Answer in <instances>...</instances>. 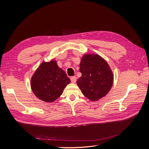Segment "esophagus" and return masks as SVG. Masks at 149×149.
I'll use <instances>...</instances> for the list:
<instances>
[{
    "label": "esophagus",
    "instance_id": "1",
    "mask_svg": "<svg viewBox=\"0 0 149 149\" xmlns=\"http://www.w3.org/2000/svg\"><path fill=\"white\" fill-rule=\"evenodd\" d=\"M70 79H71V83H74L76 81V79H77V78H76V76H72V77H71Z\"/></svg>",
    "mask_w": 149,
    "mask_h": 149
}]
</instances>
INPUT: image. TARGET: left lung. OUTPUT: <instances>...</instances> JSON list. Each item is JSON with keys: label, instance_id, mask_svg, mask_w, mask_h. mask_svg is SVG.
<instances>
[{"label": "left lung", "instance_id": "8db88e82", "mask_svg": "<svg viewBox=\"0 0 149 149\" xmlns=\"http://www.w3.org/2000/svg\"><path fill=\"white\" fill-rule=\"evenodd\" d=\"M82 76L77 84L84 96L97 101L108 93L113 83V74L109 66L97 55H84L79 65Z\"/></svg>", "mask_w": 149, "mask_h": 149}]
</instances>
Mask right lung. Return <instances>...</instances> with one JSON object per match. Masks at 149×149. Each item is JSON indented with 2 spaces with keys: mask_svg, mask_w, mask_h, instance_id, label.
<instances>
[{
  "mask_svg": "<svg viewBox=\"0 0 149 149\" xmlns=\"http://www.w3.org/2000/svg\"><path fill=\"white\" fill-rule=\"evenodd\" d=\"M70 83L65 72L58 66L56 62H43L31 79V89L40 100L52 102L59 97L64 88Z\"/></svg>",
  "mask_w": 149,
  "mask_h": 149,
  "instance_id": "add662e5",
  "label": "right lung"
}]
</instances>
